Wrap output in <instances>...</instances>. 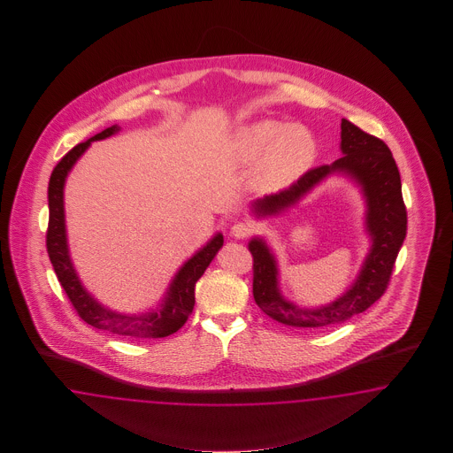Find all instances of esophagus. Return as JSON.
<instances>
[{
    "label": "esophagus",
    "mask_w": 453,
    "mask_h": 453,
    "mask_svg": "<svg viewBox=\"0 0 453 453\" xmlns=\"http://www.w3.org/2000/svg\"><path fill=\"white\" fill-rule=\"evenodd\" d=\"M254 227L249 222H235L231 227V234L237 239H246L249 235H252Z\"/></svg>",
    "instance_id": "1"
}]
</instances>
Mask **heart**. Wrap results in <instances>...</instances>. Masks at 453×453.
Segmentation results:
<instances>
[{
  "label": "heart",
  "instance_id": "b5f03b06",
  "mask_svg": "<svg viewBox=\"0 0 453 453\" xmlns=\"http://www.w3.org/2000/svg\"><path fill=\"white\" fill-rule=\"evenodd\" d=\"M233 154L239 165H257L264 188H284L303 176L317 156L314 136L302 126L261 119L237 129Z\"/></svg>",
  "mask_w": 453,
  "mask_h": 453
}]
</instances>
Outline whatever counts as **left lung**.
Listing matches in <instances>:
<instances>
[{"label":"left lung","instance_id":"1","mask_svg":"<svg viewBox=\"0 0 453 453\" xmlns=\"http://www.w3.org/2000/svg\"><path fill=\"white\" fill-rule=\"evenodd\" d=\"M342 157L332 165L307 171L284 191L257 199L252 207L257 216H273L294 206L316 184L334 173H342L362 188L367 203V231L372 247L352 288L337 301L314 309L286 301L279 290L277 264L265 242L256 237L249 242L254 257V301L262 312L288 327L320 329L341 324L367 311L384 296L395 265L398 250L407 235V209L402 197V182L395 159L382 139L372 136L342 119Z\"/></svg>","mask_w":453,"mask_h":453}]
</instances>
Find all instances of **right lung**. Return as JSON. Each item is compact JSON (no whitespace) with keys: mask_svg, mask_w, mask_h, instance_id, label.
<instances>
[{"mask_svg":"<svg viewBox=\"0 0 453 453\" xmlns=\"http://www.w3.org/2000/svg\"><path fill=\"white\" fill-rule=\"evenodd\" d=\"M118 131H119L118 126H111L108 129L97 133L96 136L74 146L56 165L48 186L50 220H48V231H46V249L61 288H65L78 316L81 317L86 324L96 329L110 330L112 334L124 335V337H136V339L167 337L178 332L186 324L188 317L191 316L194 303H196V297H194L196 282L201 279L209 264L216 257L218 250L224 244V237L222 234H216L206 246L203 247L199 252H196L191 259L179 269L178 274L169 286V290L165 292V301L157 311H151L141 316L112 312L104 305H101L86 288H82L81 280L73 267V262L69 259L66 226H65V204H63L65 180L71 167L76 165L82 152L89 148L93 141L110 137Z\"/></svg>","mask_w":453,"mask_h":453,"instance_id":"1","label":"right lung"}]
</instances>
